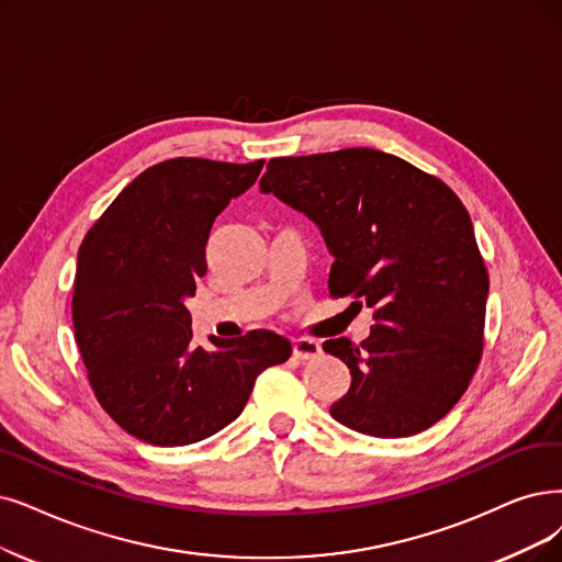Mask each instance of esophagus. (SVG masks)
<instances>
[{
    "label": "esophagus",
    "instance_id": "esophagus-1",
    "mask_svg": "<svg viewBox=\"0 0 562 562\" xmlns=\"http://www.w3.org/2000/svg\"><path fill=\"white\" fill-rule=\"evenodd\" d=\"M321 344L313 341V339H306V336H300V339H295L293 344V352L297 359H311V357H318L321 355Z\"/></svg>",
    "mask_w": 562,
    "mask_h": 562
}]
</instances>
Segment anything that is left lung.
I'll use <instances>...</instances> for the list:
<instances>
[{
  "label": "left lung",
  "instance_id": "8db88e82",
  "mask_svg": "<svg viewBox=\"0 0 562 562\" xmlns=\"http://www.w3.org/2000/svg\"><path fill=\"white\" fill-rule=\"evenodd\" d=\"M262 193L306 214L334 258L329 295L373 308L362 344H323L350 369L331 417L406 438L450 413L477 371L488 274L457 193L398 156L350 147L267 164Z\"/></svg>",
  "mask_w": 562,
  "mask_h": 562
}]
</instances>
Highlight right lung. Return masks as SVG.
<instances>
[{"label": "right lung", "instance_id": "add662e5", "mask_svg": "<svg viewBox=\"0 0 562 562\" xmlns=\"http://www.w3.org/2000/svg\"><path fill=\"white\" fill-rule=\"evenodd\" d=\"M254 164L170 159L140 172L87 231L74 283V329L103 411L159 447L205 440L239 417L256 378L293 346L254 329L193 346L187 300L205 277L214 218L254 187Z\"/></svg>", "mask_w": 562, "mask_h": 562}]
</instances>
